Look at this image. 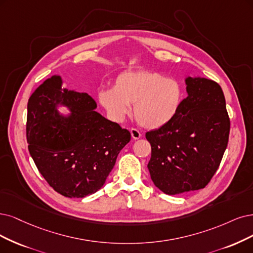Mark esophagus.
Here are the masks:
<instances>
[{"mask_svg": "<svg viewBox=\"0 0 253 253\" xmlns=\"http://www.w3.org/2000/svg\"><path fill=\"white\" fill-rule=\"evenodd\" d=\"M130 134H131V137L133 138V139H138L139 137L142 136V133L138 131L137 129H135V128H131L130 129Z\"/></svg>", "mask_w": 253, "mask_h": 253, "instance_id": "34e87169", "label": "esophagus"}]
</instances>
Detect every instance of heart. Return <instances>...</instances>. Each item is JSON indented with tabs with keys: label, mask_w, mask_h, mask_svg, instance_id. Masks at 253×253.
Returning a JSON list of instances; mask_svg holds the SVG:
<instances>
[{
	"label": "heart",
	"mask_w": 253,
	"mask_h": 253,
	"mask_svg": "<svg viewBox=\"0 0 253 253\" xmlns=\"http://www.w3.org/2000/svg\"><path fill=\"white\" fill-rule=\"evenodd\" d=\"M184 91L175 78H166L152 71H128L118 75L112 88L98 92V100L108 118L122 123L133 104L137 123L148 129H158L178 114Z\"/></svg>",
	"instance_id": "1"
}]
</instances>
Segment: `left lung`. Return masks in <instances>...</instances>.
Returning <instances> with one entry per match:
<instances>
[{
	"mask_svg": "<svg viewBox=\"0 0 253 253\" xmlns=\"http://www.w3.org/2000/svg\"><path fill=\"white\" fill-rule=\"evenodd\" d=\"M184 81L188 97L178 114L169 124L146 133L151 145L148 170L156 188L168 195L203 189L218 170L229 136L219 84L191 76Z\"/></svg>",
	"mask_w": 253,
	"mask_h": 253,
	"instance_id": "obj_1",
	"label": "left lung"
}]
</instances>
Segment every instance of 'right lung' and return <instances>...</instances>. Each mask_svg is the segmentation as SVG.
<instances>
[{"label": "right lung", "mask_w": 253, "mask_h": 253, "mask_svg": "<svg viewBox=\"0 0 253 253\" xmlns=\"http://www.w3.org/2000/svg\"><path fill=\"white\" fill-rule=\"evenodd\" d=\"M53 75L28 101L27 142L31 157L52 188L69 198L99 191L131 135L95 109L88 93L62 86ZM59 107L69 110L61 114Z\"/></svg>", "instance_id": "1"}]
</instances>
